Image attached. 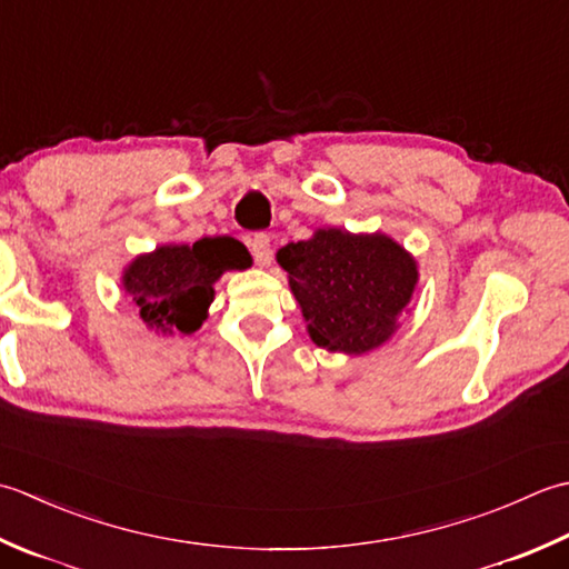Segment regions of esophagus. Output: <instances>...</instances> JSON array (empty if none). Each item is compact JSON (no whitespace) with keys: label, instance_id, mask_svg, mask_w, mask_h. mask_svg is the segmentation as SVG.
Listing matches in <instances>:
<instances>
[{"label":"esophagus","instance_id":"esophagus-1","mask_svg":"<svg viewBox=\"0 0 569 569\" xmlns=\"http://www.w3.org/2000/svg\"><path fill=\"white\" fill-rule=\"evenodd\" d=\"M248 248L252 252V258L258 264H268L272 258V248H270V236L268 233H254L248 240Z\"/></svg>","mask_w":569,"mask_h":569}]
</instances>
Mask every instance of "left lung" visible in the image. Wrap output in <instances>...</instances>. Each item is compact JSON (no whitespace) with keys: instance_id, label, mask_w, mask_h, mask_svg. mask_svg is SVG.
Returning a JSON list of instances; mask_svg holds the SVG:
<instances>
[{"instance_id":"obj_1","label":"left lung","mask_w":569,"mask_h":569,"mask_svg":"<svg viewBox=\"0 0 569 569\" xmlns=\"http://www.w3.org/2000/svg\"><path fill=\"white\" fill-rule=\"evenodd\" d=\"M309 321L311 341L327 351L366 353L398 329L417 284V264L388 236L317 230L277 252Z\"/></svg>"}]
</instances>
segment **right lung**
<instances>
[{
	"instance_id": "obj_1",
	"label": "right lung",
	"mask_w": 569,
	"mask_h": 569,
	"mask_svg": "<svg viewBox=\"0 0 569 569\" xmlns=\"http://www.w3.org/2000/svg\"><path fill=\"white\" fill-rule=\"evenodd\" d=\"M248 264L250 254L236 238H201L193 246H164L137 258L124 272V289L147 327L193 333L213 301V282L226 270Z\"/></svg>"
}]
</instances>
